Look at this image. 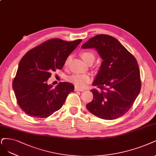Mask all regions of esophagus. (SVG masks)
<instances>
[{"label": "esophagus", "mask_w": 156, "mask_h": 156, "mask_svg": "<svg viewBox=\"0 0 156 156\" xmlns=\"http://www.w3.org/2000/svg\"><path fill=\"white\" fill-rule=\"evenodd\" d=\"M84 90L83 89H80V88H78V87H75L74 88V91H80V92H83Z\"/></svg>", "instance_id": "34e87169"}]
</instances>
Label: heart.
Returning <instances> with one entry per match:
<instances>
[{"label": "heart", "mask_w": 156, "mask_h": 156, "mask_svg": "<svg viewBox=\"0 0 156 156\" xmlns=\"http://www.w3.org/2000/svg\"><path fill=\"white\" fill-rule=\"evenodd\" d=\"M80 56L83 58V60L89 64L90 63H93L95 60V54L94 52L90 51H82L80 53ZM71 60V56L69 55L67 57L66 61L64 62V66H67L69 65V62ZM67 80L70 83L74 84L76 87L83 88L87 86L92 80L91 77L87 74H74L71 75L67 78Z\"/></svg>", "instance_id": "1"}]
</instances>
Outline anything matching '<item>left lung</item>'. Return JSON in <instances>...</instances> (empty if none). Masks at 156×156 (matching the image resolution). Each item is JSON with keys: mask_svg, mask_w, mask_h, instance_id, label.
Here are the masks:
<instances>
[{"mask_svg": "<svg viewBox=\"0 0 156 156\" xmlns=\"http://www.w3.org/2000/svg\"><path fill=\"white\" fill-rule=\"evenodd\" d=\"M83 49L95 48L103 62L90 91L89 112L103 119H114L129 111L141 90L139 66L136 58L117 39L108 34L90 38Z\"/></svg>", "mask_w": 156, "mask_h": 156, "instance_id": "1", "label": "left lung"}]
</instances>
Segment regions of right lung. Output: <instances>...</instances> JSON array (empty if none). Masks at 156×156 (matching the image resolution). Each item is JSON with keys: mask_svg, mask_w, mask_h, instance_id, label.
I'll return each instance as SVG.
<instances>
[{"mask_svg": "<svg viewBox=\"0 0 156 156\" xmlns=\"http://www.w3.org/2000/svg\"><path fill=\"white\" fill-rule=\"evenodd\" d=\"M82 40L68 42L59 38L47 40L22 57L13 81L16 101L30 116L49 117L62 108L74 86L60 82L55 88L48 84L51 73L62 69L67 57Z\"/></svg>", "mask_w": 156, "mask_h": 156, "instance_id": "right-lung-1", "label": "right lung"}]
</instances>
